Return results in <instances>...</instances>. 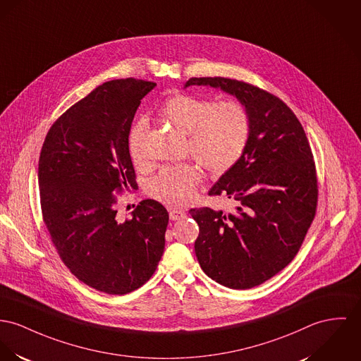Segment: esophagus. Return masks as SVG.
<instances>
[{
	"label": "esophagus",
	"instance_id": "34e87169",
	"mask_svg": "<svg viewBox=\"0 0 361 361\" xmlns=\"http://www.w3.org/2000/svg\"><path fill=\"white\" fill-rule=\"evenodd\" d=\"M169 217L171 221H177V220H181L185 217V212L181 209H173V210H170Z\"/></svg>",
	"mask_w": 361,
	"mask_h": 361
}]
</instances>
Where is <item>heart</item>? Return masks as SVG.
Segmentation results:
<instances>
[{"label": "heart", "instance_id": "heart-1", "mask_svg": "<svg viewBox=\"0 0 361 361\" xmlns=\"http://www.w3.org/2000/svg\"><path fill=\"white\" fill-rule=\"evenodd\" d=\"M159 116L180 133L187 135V149L213 174L235 166L249 144L251 121L246 107L236 100L214 103L212 99L173 92L159 109ZM145 121H137L129 133V154L135 165L145 162ZM200 170L192 164L166 166L149 183L157 200L181 206L192 199Z\"/></svg>", "mask_w": 361, "mask_h": 361}]
</instances>
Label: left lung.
Listing matches in <instances>:
<instances>
[{
	"instance_id": "left-lung-1",
	"label": "left lung",
	"mask_w": 361,
	"mask_h": 361,
	"mask_svg": "<svg viewBox=\"0 0 361 361\" xmlns=\"http://www.w3.org/2000/svg\"><path fill=\"white\" fill-rule=\"evenodd\" d=\"M235 96L249 112V144L212 187L236 204L231 212L191 209L199 225L195 254L209 278L246 290L284 269L297 255L317 207V176L305 130L287 104L251 83L191 78Z\"/></svg>"
}]
</instances>
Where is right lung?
I'll list each match as a JSON object with an SVG mask.
<instances>
[{"label":"right lung","instance_id":"obj_1","mask_svg":"<svg viewBox=\"0 0 361 361\" xmlns=\"http://www.w3.org/2000/svg\"><path fill=\"white\" fill-rule=\"evenodd\" d=\"M157 83L135 78L97 86L51 126L38 162L42 220L59 257L86 286L112 295L141 287L165 250L169 213L141 200L119 222L115 194L136 190L129 133Z\"/></svg>","mask_w":361,"mask_h":361}]
</instances>
